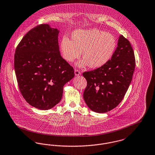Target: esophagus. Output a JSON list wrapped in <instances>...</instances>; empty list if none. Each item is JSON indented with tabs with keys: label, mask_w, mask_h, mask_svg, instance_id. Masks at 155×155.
<instances>
[{
	"label": "esophagus",
	"mask_w": 155,
	"mask_h": 155,
	"mask_svg": "<svg viewBox=\"0 0 155 155\" xmlns=\"http://www.w3.org/2000/svg\"><path fill=\"white\" fill-rule=\"evenodd\" d=\"M74 73H75V76H78L81 74V73L78 70H76V69H75V70H74Z\"/></svg>",
	"instance_id": "34e87169"
}]
</instances>
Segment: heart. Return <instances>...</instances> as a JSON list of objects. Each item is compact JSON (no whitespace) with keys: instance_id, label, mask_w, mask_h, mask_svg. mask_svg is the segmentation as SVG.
<instances>
[{"instance_id":"heart-1","label":"heart","mask_w":155,"mask_h":155,"mask_svg":"<svg viewBox=\"0 0 155 155\" xmlns=\"http://www.w3.org/2000/svg\"><path fill=\"white\" fill-rule=\"evenodd\" d=\"M71 39L66 36L61 38L60 52L66 61L72 63L81 57L82 51L84 58L77 63L79 67H102L109 61L117 46L116 40L112 34L95 28L75 30Z\"/></svg>"}]
</instances>
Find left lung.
<instances>
[{"mask_svg":"<svg viewBox=\"0 0 155 155\" xmlns=\"http://www.w3.org/2000/svg\"><path fill=\"white\" fill-rule=\"evenodd\" d=\"M135 67L132 47L120 35L109 61L94 71L83 73L87 81L83 97L88 107L97 113H105L117 107L131 83Z\"/></svg>","mask_w":155,"mask_h":155,"instance_id":"obj_1","label":"left lung"}]
</instances>
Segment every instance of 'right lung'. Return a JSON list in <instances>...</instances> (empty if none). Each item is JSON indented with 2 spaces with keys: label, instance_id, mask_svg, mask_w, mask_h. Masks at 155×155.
<instances>
[{
  "label": "right lung",
  "instance_id": "1",
  "mask_svg": "<svg viewBox=\"0 0 155 155\" xmlns=\"http://www.w3.org/2000/svg\"><path fill=\"white\" fill-rule=\"evenodd\" d=\"M60 30L44 24L31 29L16 48L15 70L20 91L32 107L51 109L61 100L74 69L60 55Z\"/></svg>",
  "mask_w": 155,
  "mask_h": 155
}]
</instances>
